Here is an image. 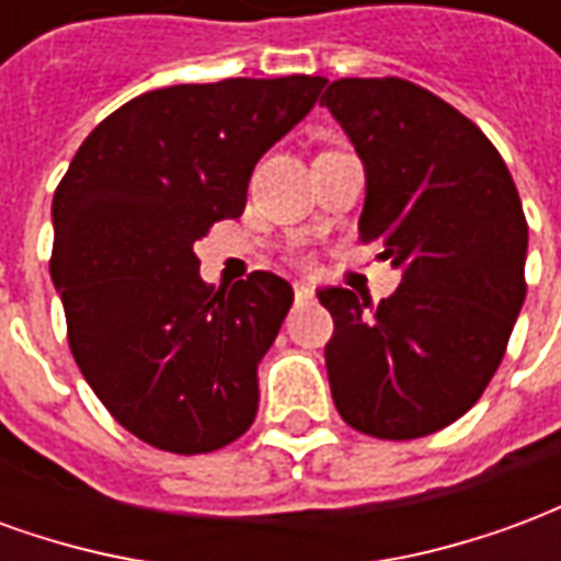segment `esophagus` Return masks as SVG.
Returning <instances> with one entry per match:
<instances>
[{"instance_id":"obj_1","label":"esophagus","mask_w":561,"mask_h":561,"mask_svg":"<svg viewBox=\"0 0 561 561\" xmlns=\"http://www.w3.org/2000/svg\"><path fill=\"white\" fill-rule=\"evenodd\" d=\"M294 297L297 300H309L312 297V285L309 282H294Z\"/></svg>"}]
</instances>
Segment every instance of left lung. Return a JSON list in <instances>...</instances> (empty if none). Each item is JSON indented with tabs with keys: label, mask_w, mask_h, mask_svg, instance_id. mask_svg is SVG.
I'll return each instance as SVG.
<instances>
[{
	"label": "left lung",
	"mask_w": 561,
	"mask_h": 561,
	"mask_svg": "<svg viewBox=\"0 0 561 561\" xmlns=\"http://www.w3.org/2000/svg\"><path fill=\"white\" fill-rule=\"evenodd\" d=\"M321 104L364 161L360 237L402 273L378 306L318 288L330 393L366 435L438 433L481 400L526 300L517 185L481 128L409 80H333Z\"/></svg>",
	"instance_id": "1"
}]
</instances>
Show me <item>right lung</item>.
<instances>
[{
	"label": "right lung",
	"instance_id": "right-lung-1",
	"mask_svg": "<svg viewBox=\"0 0 561 561\" xmlns=\"http://www.w3.org/2000/svg\"><path fill=\"white\" fill-rule=\"evenodd\" d=\"M324 78H231L144 92L80 144L54 195L50 276L68 345L116 421L171 454L231 445L257 414V364L291 309L264 270L213 291L195 243L243 216L261 156Z\"/></svg>",
	"mask_w": 561,
	"mask_h": 561
}]
</instances>
